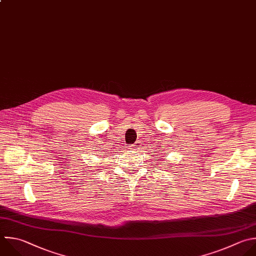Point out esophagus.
<instances>
[{"label": "esophagus", "mask_w": 256, "mask_h": 256, "mask_svg": "<svg viewBox=\"0 0 256 256\" xmlns=\"http://www.w3.org/2000/svg\"><path fill=\"white\" fill-rule=\"evenodd\" d=\"M138 142H136L134 144H130V146H128V148H130V150H138Z\"/></svg>", "instance_id": "1"}]
</instances>
